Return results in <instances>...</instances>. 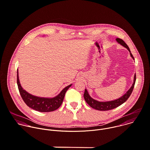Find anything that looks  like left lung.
Masks as SVG:
<instances>
[{
    "instance_id": "1",
    "label": "left lung",
    "mask_w": 150,
    "mask_h": 150,
    "mask_svg": "<svg viewBox=\"0 0 150 150\" xmlns=\"http://www.w3.org/2000/svg\"><path fill=\"white\" fill-rule=\"evenodd\" d=\"M116 41L118 43H120L121 45H122V46H124V47H125L128 49V50L129 52L131 57L134 60V58L132 54H131L128 46L124 42V41H123V40L119 39V38H117ZM135 80H136V75L135 74L134 77V82H133L131 88L126 92L125 94H124L122 97H121L120 98H119L118 99L110 101H97V100L93 99V98H91L90 97V96L89 95L87 90L86 89H85V91L84 93V100L86 101V103L91 107H92L93 108H94L96 110H97L107 111V110H110L114 109V108L120 106L122 104H123L129 98V97L130 96V95L132 93V91L133 90V88H134V87L135 85Z\"/></svg>"
}]
</instances>
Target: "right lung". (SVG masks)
I'll list each match as a JSON object with an SVG mask.
<instances>
[{
    "instance_id": "right-lung-1",
    "label": "right lung",
    "mask_w": 150,
    "mask_h": 150,
    "mask_svg": "<svg viewBox=\"0 0 150 150\" xmlns=\"http://www.w3.org/2000/svg\"><path fill=\"white\" fill-rule=\"evenodd\" d=\"M17 73V84L22 99L28 106L39 112H50L59 108L63 103L66 92L72 85L70 84L66 87L57 96L53 98L37 97L30 94L22 88L19 81L18 70Z\"/></svg>"
}]
</instances>
